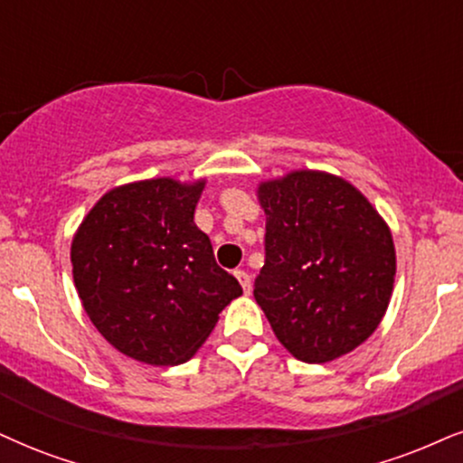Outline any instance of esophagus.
Returning a JSON list of instances; mask_svg holds the SVG:
<instances>
[{"label":"esophagus","instance_id":"1","mask_svg":"<svg viewBox=\"0 0 463 463\" xmlns=\"http://www.w3.org/2000/svg\"><path fill=\"white\" fill-rule=\"evenodd\" d=\"M233 277H236L238 283L242 285V292L249 294L250 292V277L247 275V272H244V270H233Z\"/></svg>","mask_w":463,"mask_h":463}]
</instances>
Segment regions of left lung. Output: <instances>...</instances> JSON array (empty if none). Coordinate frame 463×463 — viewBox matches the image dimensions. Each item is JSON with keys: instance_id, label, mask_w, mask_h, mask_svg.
<instances>
[{"instance_id": "left-lung-1", "label": "left lung", "mask_w": 463, "mask_h": 463, "mask_svg": "<svg viewBox=\"0 0 463 463\" xmlns=\"http://www.w3.org/2000/svg\"><path fill=\"white\" fill-rule=\"evenodd\" d=\"M266 261L253 296L281 345L330 363L380 326L395 285L389 222L341 175L292 169L261 180Z\"/></svg>"}]
</instances>
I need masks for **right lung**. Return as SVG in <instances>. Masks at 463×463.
<instances>
[{
  "instance_id": "add662e5",
  "label": "right lung",
  "mask_w": 463,
  "mask_h": 463,
  "mask_svg": "<svg viewBox=\"0 0 463 463\" xmlns=\"http://www.w3.org/2000/svg\"><path fill=\"white\" fill-rule=\"evenodd\" d=\"M203 188L205 178L169 175L113 186L74 232L72 279L83 309L133 361L186 363L242 294L195 225Z\"/></svg>"
}]
</instances>
